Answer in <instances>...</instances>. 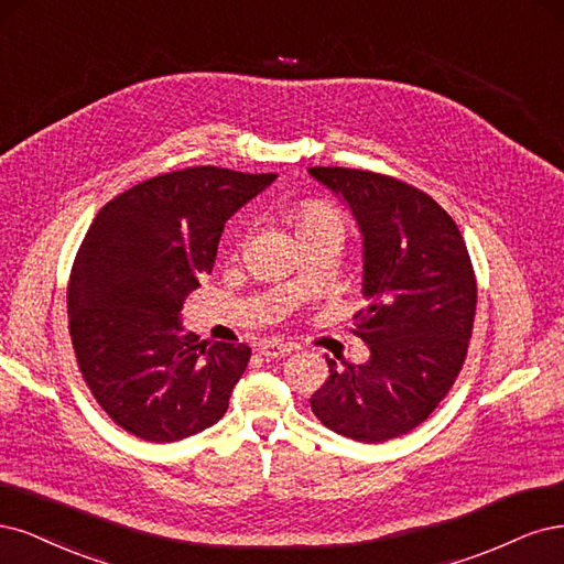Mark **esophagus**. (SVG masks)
I'll return each mask as SVG.
<instances>
[{
  "label": "esophagus",
  "instance_id": "1",
  "mask_svg": "<svg viewBox=\"0 0 564 564\" xmlns=\"http://www.w3.org/2000/svg\"><path fill=\"white\" fill-rule=\"evenodd\" d=\"M290 351H295V344L290 341H279V339H267L260 344V354L264 358H283Z\"/></svg>",
  "mask_w": 564,
  "mask_h": 564
}]
</instances>
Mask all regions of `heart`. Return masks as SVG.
Here are the masks:
<instances>
[{"label": "heart", "mask_w": 564, "mask_h": 564, "mask_svg": "<svg viewBox=\"0 0 564 564\" xmlns=\"http://www.w3.org/2000/svg\"><path fill=\"white\" fill-rule=\"evenodd\" d=\"M349 220L337 206L321 202V198H312V202H304L297 206V229L300 234H308V231H323L330 229L337 231L341 239L347 234Z\"/></svg>", "instance_id": "obj_1"}]
</instances>
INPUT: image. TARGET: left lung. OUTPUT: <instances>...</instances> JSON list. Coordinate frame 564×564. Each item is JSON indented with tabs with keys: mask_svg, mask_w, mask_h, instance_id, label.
Instances as JSON below:
<instances>
[{
	"mask_svg": "<svg viewBox=\"0 0 564 564\" xmlns=\"http://www.w3.org/2000/svg\"><path fill=\"white\" fill-rule=\"evenodd\" d=\"M351 208L366 243L362 293L351 333L368 344L362 366L328 360L312 395L323 426L358 443H384L429 420L459 377L474 333L478 283L459 227L403 180L314 166Z\"/></svg>",
	"mask_w": 564,
	"mask_h": 564,
	"instance_id": "8db88e82",
	"label": "left lung"
}]
</instances>
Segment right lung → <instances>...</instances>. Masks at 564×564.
<instances>
[{
	"mask_svg": "<svg viewBox=\"0 0 564 564\" xmlns=\"http://www.w3.org/2000/svg\"><path fill=\"white\" fill-rule=\"evenodd\" d=\"M274 177L171 171L112 198L88 227L67 285L69 339L88 391L123 431L173 443L223 420L250 347L198 341L180 312L213 271L225 223Z\"/></svg>",
	"mask_w": 564,
	"mask_h": 564,
	"instance_id": "right-lung-1",
	"label": "right lung"
}]
</instances>
